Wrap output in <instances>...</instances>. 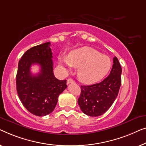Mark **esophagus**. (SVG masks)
<instances>
[{
    "instance_id": "34e87169",
    "label": "esophagus",
    "mask_w": 146,
    "mask_h": 146,
    "mask_svg": "<svg viewBox=\"0 0 146 146\" xmlns=\"http://www.w3.org/2000/svg\"><path fill=\"white\" fill-rule=\"evenodd\" d=\"M75 83V81H74L72 79H67V84H70V83Z\"/></svg>"
}]
</instances>
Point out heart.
Here are the masks:
<instances>
[{
  "mask_svg": "<svg viewBox=\"0 0 146 146\" xmlns=\"http://www.w3.org/2000/svg\"><path fill=\"white\" fill-rule=\"evenodd\" d=\"M59 61L65 72L71 67L78 68V79L85 84L99 81L108 73L111 67L109 57L87 46L72 51L66 58L60 57Z\"/></svg>",
  "mask_w": 146,
  "mask_h": 146,
  "instance_id": "1",
  "label": "heart"
}]
</instances>
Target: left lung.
I'll return each instance as SVG.
<instances>
[{"mask_svg": "<svg viewBox=\"0 0 146 146\" xmlns=\"http://www.w3.org/2000/svg\"><path fill=\"white\" fill-rule=\"evenodd\" d=\"M122 68L116 57L109 75L99 83L81 86L78 104L84 114L98 116L109 109L118 96L121 85Z\"/></svg>", "mask_w": 146, "mask_h": 146, "instance_id": "8db88e82", "label": "left lung"}]
</instances>
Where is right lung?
Wrapping results in <instances>:
<instances>
[{"label":"right lung","mask_w":146,"mask_h":146,"mask_svg":"<svg viewBox=\"0 0 146 146\" xmlns=\"http://www.w3.org/2000/svg\"><path fill=\"white\" fill-rule=\"evenodd\" d=\"M50 42L32 47L18 62L16 90L24 107L30 113L44 116L52 113L58 96L67 88L66 80L57 79L53 75ZM38 64L40 71L36 76L30 71L32 64Z\"/></svg>","instance_id":"right-lung-1"}]
</instances>
